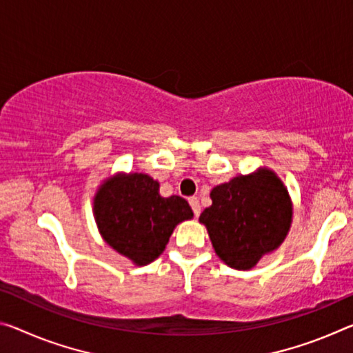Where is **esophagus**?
I'll return each mask as SVG.
<instances>
[{"instance_id":"obj_1","label":"esophagus","mask_w":353,"mask_h":353,"mask_svg":"<svg viewBox=\"0 0 353 353\" xmlns=\"http://www.w3.org/2000/svg\"><path fill=\"white\" fill-rule=\"evenodd\" d=\"M188 203H190V205H192L194 216H199V214H201V205H199L198 198H190Z\"/></svg>"}]
</instances>
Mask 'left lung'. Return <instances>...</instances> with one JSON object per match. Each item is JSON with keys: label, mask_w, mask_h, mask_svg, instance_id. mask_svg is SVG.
Listing matches in <instances>:
<instances>
[{"label": "left lung", "mask_w": 353, "mask_h": 353, "mask_svg": "<svg viewBox=\"0 0 353 353\" xmlns=\"http://www.w3.org/2000/svg\"><path fill=\"white\" fill-rule=\"evenodd\" d=\"M212 205L199 221L207 228L218 257L236 270H250L286 239L292 203L275 172L261 168L210 192Z\"/></svg>", "instance_id": "obj_1"}]
</instances>
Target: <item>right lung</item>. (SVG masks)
Returning a JSON list of instances; mask_svg holds the SVG:
<instances>
[{
	"label": "right lung",
	"mask_w": 353,
	"mask_h": 353,
	"mask_svg": "<svg viewBox=\"0 0 353 353\" xmlns=\"http://www.w3.org/2000/svg\"><path fill=\"white\" fill-rule=\"evenodd\" d=\"M160 183L148 174L130 172L108 177L94 196L100 234L117 253L137 265L155 261L179 223L193 218L181 196L163 198Z\"/></svg>",
	"instance_id": "1"
}]
</instances>
